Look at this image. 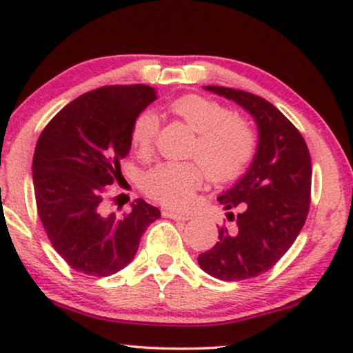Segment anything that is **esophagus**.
I'll return each mask as SVG.
<instances>
[{
	"label": "esophagus",
	"instance_id": "1",
	"mask_svg": "<svg viewBox=\"0 0 353 353\" xmlns=\"http://www.w3.org/2000/svg\"><path fill=\"white\" fill-rule=\"evenodd\" d=\"M162 214H163V216H167V219H172V220L186 221V220L191 219L190 214H180V212H173V210H163Z\"/></svg>",
	"mask_w": 353,
	"mask_h": 353
}]
</instances>
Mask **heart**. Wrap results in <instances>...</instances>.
<instances>
[{"label": "heart", "instance_id": "1", "mask_svg": "<svg viewBox=\"0 0 353 353\" xmlns=\"http://www.w3.org/2000/svg\"><path fill=\"white\" fill-rule=\"evenodd\" d=\"M168 110L197 133L191 156L201 162H162L151 168L143 188L152 199L168 207H188L196 190L210 180L225 183L238 178L252 161L257 137L245 120L226 105L199 94H185L168 104ZM159 132V117L144 109L134 117L130 141L138 156L151 154Z\"/></svg>", "mask_w": 353, "mask_h": 353}]
</instances>
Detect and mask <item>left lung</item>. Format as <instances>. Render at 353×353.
<instances>
[{"label":"left lung","instance_id":"obj_1","mask_svg":"<svg viewBox=\"0 0 353 353\" xmlns=\"http://www.w3.org/2000/svg\"><path fill=\"white\" fill-rule=\"evenodd\" d=\"M252 114L259 148L248 173L219 197L233 226L221 225L219 243L197 257L221 281L255 278L279 262L305 223L310 209L312 161L307 143L286 115L267 99L243 90L205 86Z\"/></svg>","mask_w":353,"mask_h":353}]
</instances>
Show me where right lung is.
Instances as JSON below:
<instances>
[{
  "label": "right lung",
  "mask_w": 353,
  "mask_h": 353,
  "mask_svg": "<svg viewBox=\"0 0 353 353\" xmlns=\"http://www.w3.org/2000/svg\"><path fill=\"white\" fill-rule=\"evenodd\" d=\"M156 99L148 85H109L79 96L52 117L33 154L37 214L65 263L88 276H109L132 262L161 210L143 199L109 214L137 115Z\"/></svg>",
  "instance_id": "right-lung-1"
}]
</instances>
